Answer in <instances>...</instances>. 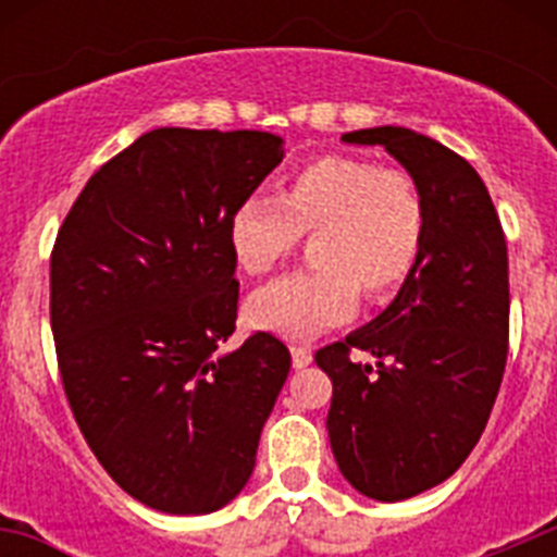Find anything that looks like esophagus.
<instances>
[{
    "label": "esophagus",
    "mask_w": 557,
    "mask_h": 557,
    "mask_svg": "<svg viewBox=\"0 0 557 557\" xmlns=\"http://www.w3.org/2000/svg\"><path fill=\"white\" fill-rule=\"evenodd\" d=\"M312 362V348L309 346H293V366L307 368Z\"/></svg>",
    "instance_id": "obj_1"
}]
</instances>
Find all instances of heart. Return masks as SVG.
<instances>
[{
    "instance_id": "1",
    "label": "heart",
    "mask_w": 557,
    "mask_h": 557,
    "mask_svg": "<svg viewBox=\"0 0 557 557\" xmlns=\"http://www.w3.org/2000/svg\"><path fill=\"white\" fill-rule=\"evenodd\" d=\"M430 231V206L416 175L359 156H314L278 184L275 198L248 195L228 218V248L248 275L273 273L312 236L307 273L250 295L245 314L259 329L307 339L346 323L359 304H382L416 273Z\"/></svg>"
}]
</instances>
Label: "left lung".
<instances>
[{"instance_id":"obj_1","label":"left lung","mask_w":557,"mask_h":557,"mask_svg":"<svg viewBox=\"0 0 557 557\" xmlns=\"http://www.w3.org/2000/svg\"><path fill=\"white\" fill-rule=\"evenodd\" d=\"M382 145L430 206L424 253L396 301L366 329L314 354L332 379L329 441L359 494L410 499L449 480L480 441L508 362V245L469 161L407 127L343 136ZM368 350L377 368L359 367Z\"/></svg>"}]
</instances>
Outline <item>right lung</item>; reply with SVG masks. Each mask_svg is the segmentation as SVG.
<instances>
[{
  "instance_id": "add662e5",
  "label": "right lung",
  "mask_w": 557,
  "mask_h": 557,
  "mask_svg": "<svg viewBox=\"0 0 557 557\" xmlns=\"http://www.w3.org/2000/svg\"><path fill=\"white\" fill-rule=\"evenodd\" d=\"M262 131L159 127L88 178L58 228L49 321L77 426L141 505L211 513L248 482L287 382L270 332L236 329L234 206L282 164Z\"/></svg>"
}]
</instances>
